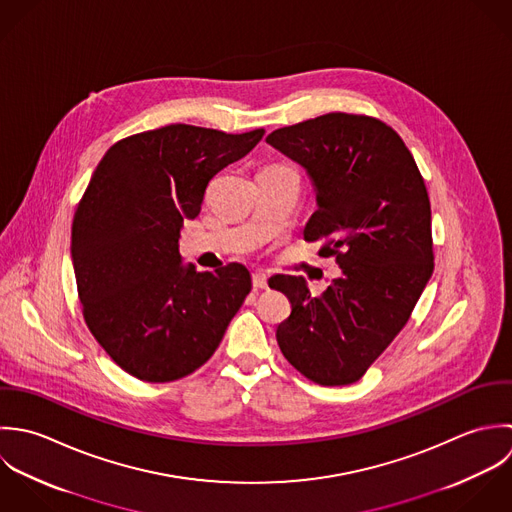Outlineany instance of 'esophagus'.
I'll return each instance as SVG.
<instances>
[{"mask_svg":"<svg viewBox=\"0 0 512 512\" xmlns=\"http://www.w3.org/2000/svg\"><path fill=\"white\" fill-rule=\"evenodd\" d=\"M251 281H253V289H255V291H263V289H267V277H265V273L255 271V273L251 275Z\"/></svg>","mask_w":512,"mask_h":512,"instance_id":"1","label":"esophagus"}]
</instances>
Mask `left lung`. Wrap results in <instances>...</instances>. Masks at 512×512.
Returning a JSON list of instances; mask_svg holds the SVG:
<instances>
[{
  "instance_id": "8db88e82",
  "label": "left lung",
  "mask_w": 512,
  "mask_h": 512,
  "mask_svg": "<svg viewBox=\"0 0 512 512\" xmlns=\"http://www.w3.org/2000/svg\"><path fill=\"white\" fill-rule=\"evenodd\" d=\"M267 142L307 168L318 209L305 241H322L318 253L342 269L320 297L303 277L269 279L291 303L279 348L314 384H354L408 324L433 273L423 176L400 134L366 114L328 112Z\"/></svg>"
}]
</instances>
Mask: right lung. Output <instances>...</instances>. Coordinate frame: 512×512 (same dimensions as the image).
Returning a JSON list of instances; mask_svg holds the SVG:
<instances>
[{"instance_id": "1", "label": "right lung", "mask_w": 512, "mask_h": 512, "mask_svg": "<svg viewBox=\"0 0 512 512\" xmlns=\"http://www.w3.org/2000/svg\"><path fill=\"white\" fill-rule=\"evenodd\" d=\"M263 134L168 124L118 140L99 162L73 217L71 255L85 322L130 376L164 384L196 372L249 295L241 263L182 267L178 239L211 178Z\"/></svg>"}]
</instances>
